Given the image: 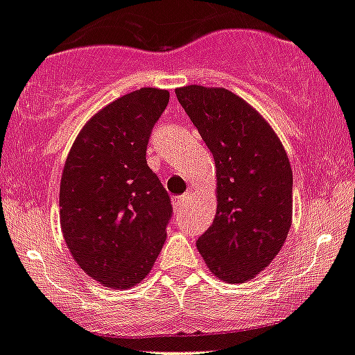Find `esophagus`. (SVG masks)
Here are the masks:
<instances>
[{
    "label": "esophagus",
    "instance_id": "obj_1",
    "mask_svg": "<svg viewBox=\"0 0 355 355\" xmlns=\"http://www.w3.org/2000/svg\"><path fill=\"white\" fill-rule=\"evenodd\" d=\"M186 200H189V193H184V195L174 196V198H173L174 207H181L182 203H186Z\"/></svg>",
    "mask_w": 355,
    "mask_h": 355
}]
</instances>
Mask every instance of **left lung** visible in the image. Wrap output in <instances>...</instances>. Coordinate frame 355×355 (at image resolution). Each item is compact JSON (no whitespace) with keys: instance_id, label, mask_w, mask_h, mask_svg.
<instances>
[{"instance_id":"left-lung-1","label":"left lung","mask_w":355,"mask_h":355,"mask_svg":"<svg viewBox=\"0 0 355 355\" xmlns=\"http://www.w3.org/2000/svg\"><path fill=\"white\" fill-rule=\"evenodd\" d=\"M178 101L216 162L217 212L196 241L216 278L243 283L268 268L292 226L293 176L266 119L224 87H178Z\"/></svg>"}]
</instances>
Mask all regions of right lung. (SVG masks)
<instances>
[{
  "mask_svg": "<svg viewBox=\"0 0 355 355\" xmlns=\"http://www.w3.org/2000/svg\"><path fill=\"white\" fill-rule=\"evenodd\" d=\"M169 91L141 87L101 108L77 135L60 181V226L70 254L103 286L146 278L173 216L169 193L146 164V145Z\"/></svg>",
  "mask_w": 355,
  "mask_h": 355,
  "instance_id": "right-lung-1",
  "label": "right lung"
}]
</instances>
